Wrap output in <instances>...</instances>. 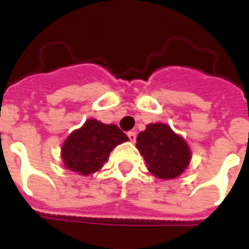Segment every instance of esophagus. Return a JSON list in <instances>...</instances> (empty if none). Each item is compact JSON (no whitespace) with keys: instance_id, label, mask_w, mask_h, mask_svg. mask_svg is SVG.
<instances>
[{"instance_id":"34e87169","label":"esophagus","mask_w":249,"mask_h":249,"mask_svg":"<svg viewBox=\"0 0 249 249\" xmlns=\"http://www.w3.org/2000/svg\"><path fill=\"white\" fill-rule=\"evenodd\" d=\"M128 137H129V140L132 142H135L136 141V132H128Z\"/></svg>"}]
</instances>
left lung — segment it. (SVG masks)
Masks as SVG:
<instances>
[{
  "label": "left lung",
  "mask_w": 249,
  "mask_h": 249,
  "mask_svg": "<svg viewBox=\"0 0 249 249\" xmlns=\"http://www.w3.org/2000/svg\"><path fill=\"white\" fill-rule=\"evenodd\" d=\"M136 148L144 157L148 171L160 180L178 178L192 159L187 141L162 123L146 125L137 136Z\"/></svg>",
  "instance_id": "obj_1"
}]
</instances>
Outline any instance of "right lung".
<instances>
[{
    "label": "right lung",
    "instance_id": "add662e5",
    "mask_svg": "<svg viewBox=\"0 0 249 249\" xmlns=\"http://www.w3.org/2000/svg\"><path fill=\"white\" fill-rule=\"evenodd\" d=\"M128 140V136L117 125L104 124L94 119L87 120L62 144L64 167L71 172L89 176L103 168L116 146Z\"/></svg>",
    "mask_w": 249,
    "mask_h": 249
}]
</instances>
